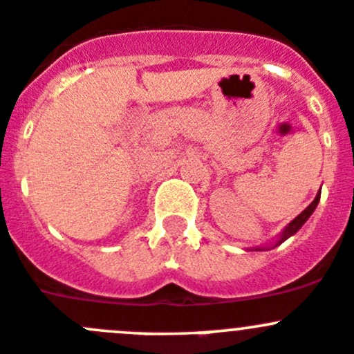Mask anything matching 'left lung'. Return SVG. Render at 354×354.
<instances>
[{
    "instance_id": "8db88e82",
    "label": "left lung",
    "mask_w": 354,
    "mask_h": 354,
    "mask_svg": "<svg viewBox=\"0 0 354 354\" xmlns=\"http://www.w3.org/2000/svg\"><path fill=\"white\" fill-rule=\"evenodd\" d=\"M319 194H322V193H318V194H316V198H315V200L311 201V205H309V207L306 208V210L302 212V214H299L297 217H295L294 221H292L290 224H288L287 227H285L283 234H281V236H280V241H278V243H276V245L283 243L285 240H288V238H290L292 234H295V233H297L299 230H301V227H302V224H304V222L308 221V218H309V215H311L313 212H315L316 205H318V201H319Z\"/></svg>"
}]
</instances>
